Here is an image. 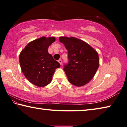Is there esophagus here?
Wrapping results in <instances>:
<instances>
[{
  "instance_id": "esophagus-1",
  "label": "esophagus",
  "mask_w": 127,
  "mask_h": 127,
  "mask_svg": "<svg viewBox=\"0 0 127 127\" xmlns=\"http://www.w3.org/2000/svg\"><path fill=\"white\" fill-rule=\"evenodd\" d=\"M58 62H59V63H60V65H62V60H61V59H60V60H58Z\"/></svg>"
}]
</instances>
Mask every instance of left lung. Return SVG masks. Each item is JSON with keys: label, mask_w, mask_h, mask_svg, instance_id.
I'll return each instance as SVG.
<instances>
[{"label": "left lung", "mask_w": 127, "mask_h": 127, "mask_svg": "<svg viewBox=\"0 0 127 127\" xmlns=\"http://www.w3.org/2000/svg\"><path fill=\"white\" fill-rule=\"evenodd\" d=\"M68 51V63L64 70L70 83L76 86L88 83L99 66L98 53L89 44L75 37H60Z\"/></svg>", "instance_id": "8db88e82"}]
</instances>
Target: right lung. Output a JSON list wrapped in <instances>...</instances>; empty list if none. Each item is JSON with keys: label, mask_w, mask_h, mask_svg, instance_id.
I'll return each mask as SVG.
<instances>
[{"label": "right lung", "mask_w": 127, "mask_h": 127, "mask_svg": "<svg viewBox=\"0 0 127 127\" xmlns=\"http://www.w3.org/2000/svg\"><path fill=\"white\" fill-rule=\"evenodd\" d=\"M55 41L53 37H42L29 43L20 53V65L24 75L38 87L50 84L56 68L60 67L48 52V47Z\"/></svg>", "instance_id": "obj_1"}]
</instances>
